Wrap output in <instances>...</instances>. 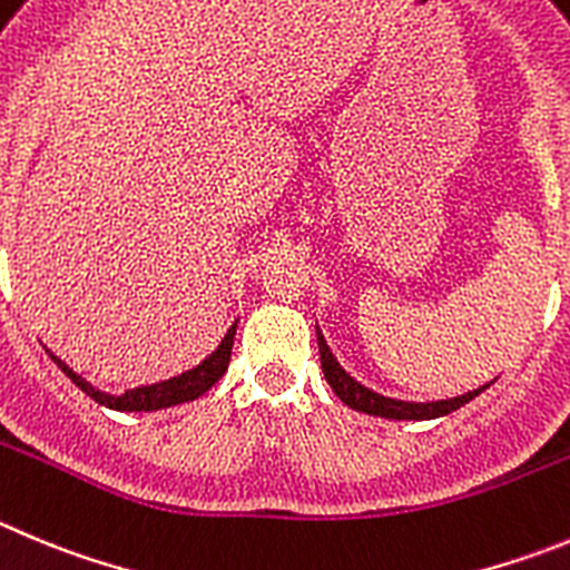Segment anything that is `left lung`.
Wrapping results in <instances>:
<instances>
[{
  "instance_id": "left-lung-1",
  "label": "left lung",
  "mask_w": 570,
  "mask_h": 570,
  "mask_svg": "<svg viewBox=\"0 0 570 570\" xmlns=\"http://www.w3.org/2000/svg\"><path fill=\"white\" fill-rule=\"evenodd\" d=\"M317 345H321V368H323V374H326L332 391L343 399L345 405L354 407V411H360V413H368V416L413 419V422H422V419H439V416H446V413L459 411L461 405H466L470 399H475L478 393L487 387L483 385V387H478V391L464 393V396L444 399V402H428V405H424V402H402V399H387V396H380V393L368 391V387H363L357 380H351V376L340 368V363L334 360V354L328 351L326 340H323L321 334H317Z\"/></svg>"
}]
</instances>
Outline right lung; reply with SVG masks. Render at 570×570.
I'll list each match as a JSON object with an SVG mask.
<instances>
[{"label": "right lung", "instance_id": "1", "mask_svg": "<svg viewBox=\"0 0 570 570\" xmlns=\"http://www.w3.org/2000/svg\"><path fill=\"white\" fill-rule=\"evenodd\" d=\"M233 337H236V326L225 334L222 345L213 351L210 357L205 360L202 365H196L194 371L183 376H174L168 382H157V385H146V387H135V391H126L124 396H109V393L95 391L89 382H83L81 376L72 374V368L56 360L58 368L69 376V380L76 382L83 393L100 402L106 407H115V411H159V407H171L179 405V402H190V399L202 396L207 387H213L216 382L222 380V374L227 371V363H230V351H233Z\"/></svg>", "mask_w": 570, "mask_h": 570}]
</instances>
